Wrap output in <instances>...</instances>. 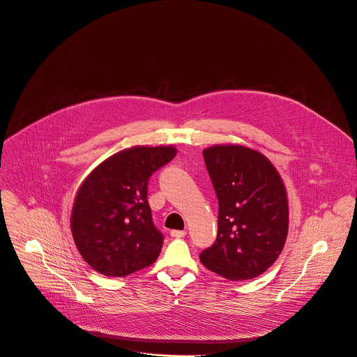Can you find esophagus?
Segmentation results:
<instances>
[{
    "label": "esophagus",
    "mask_w": 357,
    "mask_h": 357,
    "mask_svg": "<svg viewBox=\"0 0 357 357\" xmlns=\"http://www.w3.org/2000/svg\"><path fill=\"white\" fill-rule=\"evenodd\" d=\"M171 236L175 238H182L186 236V231L185 230H171Z\"/></svg>",
    "instance_id": "obj_1"
}]
</instances>
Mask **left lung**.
Segmentation results:
<instances>
[{
  "label": "left lung",
  "mask_w": 357,
  "mask_h": 357,
  "mask_svg": "<svg viewBox=\"0 0 357 357\" xmlns=\"http://www.w3.org/2000/svg\"><path fill=\"white\" fill-rule=\"evenodd\" d=\"M218 202V236L199 254L202 264L227 280H251L274 264L288 234L284 183L260 152L241 145L203 151Z\"/></svg>",
  "instance_id": "left-lung-1"
}]
</instances>
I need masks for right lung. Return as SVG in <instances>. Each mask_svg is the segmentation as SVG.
<instances>
[{"mask_svg":"<svg viewBox=\"0 0 357 357\" xmlns=\"http://www.w3.org/2000/svg\"><path fill=\"white\" fill-rule=\"evenodd\" d=\"M175 155L174 146H134L101 162L86 178L70 227L82 257L97 273L126 277L158 259L164 236L152 222L148 181Z\"/></svg>","mask_w":357,"mask_h":357,"instance_id":"right-lung-1","label":"right lung"}]
</instances>
